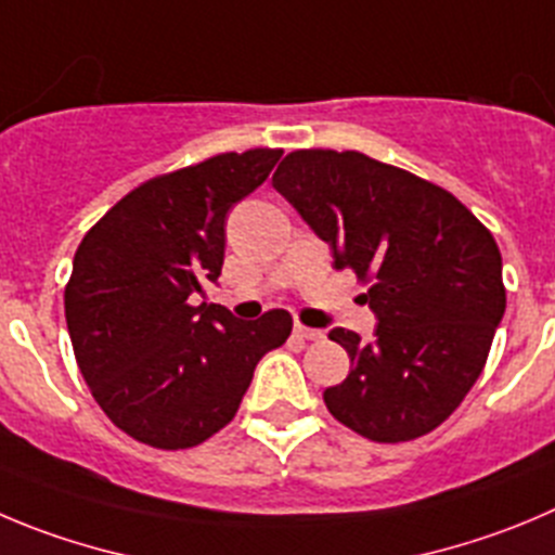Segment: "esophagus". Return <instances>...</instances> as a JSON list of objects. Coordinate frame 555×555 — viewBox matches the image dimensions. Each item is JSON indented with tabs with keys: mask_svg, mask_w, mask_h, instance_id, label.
<instances>
[{
	"mask_svg": "<svg viewBox=\"0 0 555 555\" xmlns=\"http://www.w3.org/2000/svg\"><path fill=\"white\" fill-rule=\"evenodd\" d=\"M293 334L298 336V339H309V341H314V339H323V331H318V328H309V325H301V323H295Z\"/></svg>",
	"mask_w": 555,
	"mask_h": 555,
	"instance_id": "1",
	"label": "esophagus"
}]
</instances>
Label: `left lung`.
I'll return each instance as SVG.
<instances>
[{"label":"left lung","mask_w":555,"mask_h":555,"mask_svg":"<svg viewBox=\"0 0 555 555\" xmlns=\"http://www.w3.org/2000/svg\"><path fill=\"white\" fill-rule=\"evenodd\" d=\"M273 189L336 268L366 282L370 341L334 328L350 375L323 391L336 422L377 443L413 441L468 395L506 309L501 251L468 207L405 169L356 150H295Z\"/></svg>","instance_id":"1"}]
</instances>
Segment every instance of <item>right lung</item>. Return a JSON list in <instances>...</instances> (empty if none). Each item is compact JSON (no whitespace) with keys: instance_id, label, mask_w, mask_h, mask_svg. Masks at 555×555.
<instances>
[{"instance_id":"1","label":"right lung","mask_w":555,"mask_h":555,"mask_svg":"<svg viewBox=\"0 0 555 555\" xmlns=\"http://www.w3.org/2000/svg\"><path fill=\"white\" fill-rule=\"evenodd\" d=\"M282 150H246L147 180L79 243L65 320L92 397L122 433L189 449L232 422L254 366L293 331L284 309L237 320L191 307L224 266L227 214Z\"/></svg>"}]
</instances>
